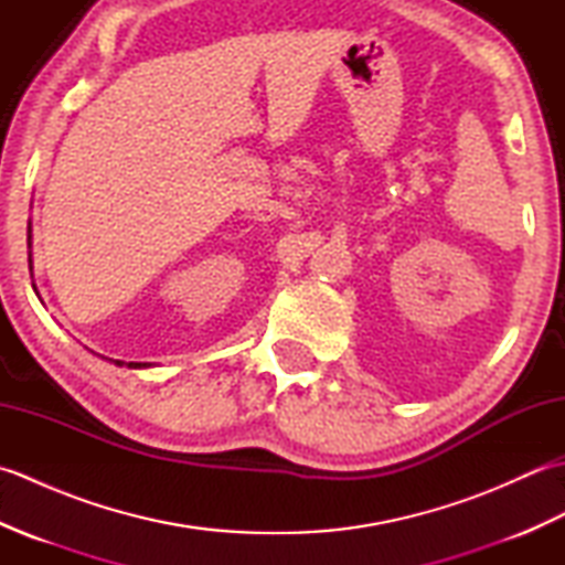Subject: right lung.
<instances>
[{
	"instance_id": "right-lung-1",
	"label": "right lung",
	"mask_w": 565,
	"mask_h": 565,
	"mask_svg": "<svg viewBox=\"0 0 565 565\" xmlns=\"http://www.w3.org/2000/svg\"><path fill=\"white\" fill-rule=\"evenodd\" d=\"M29 269H33V259H31V221H29ZM35 289V286H33ZM39 294V291H35ZM41 298V296H39ZM43 303V301H41ZM109 362H114L116 366H128V369H150L152 364H148V362H121V359H109Z\"/></svg>"
}]
</instances>
